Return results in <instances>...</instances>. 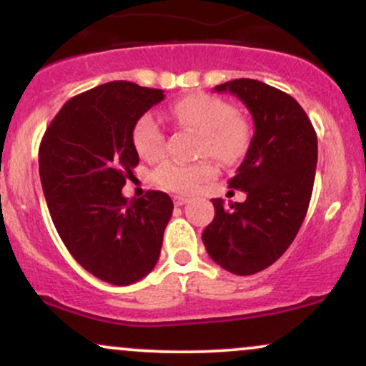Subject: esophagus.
<instances>
[{"label": "esophagus", "mask_w": 366, "mask_h": 366, "mask_svg": "<svg viewBox=\"0 0 366 366\" xmlns=\"http://www.w3.org/2000/svg\"><path fill=\"white\" fill-rule=\"evenodd\" d=\"M187 197H184V196H174V204L175 207H184V204L187 203Z\"/></svg>", "instance_id": "esophagus-1"}]
</instances>
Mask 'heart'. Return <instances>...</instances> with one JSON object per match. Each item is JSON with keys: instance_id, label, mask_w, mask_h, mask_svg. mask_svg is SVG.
<instances>
[{"instance_id": "obj_1", "label": "heart", "mask_w": 366, "mask_h": 366, "mask_svg": "<svg viewBox=\"0 0 366 366\" xmlns=\"http://www.w3.org/2000/svg\"><path fill=\"white\" fill-rule=\"evenodd\" d=\"M179 125L199 134V157H212L224 165L241 162L251 142L249 124L237 115L225 99L194 92L175 102L170 108ZM165 134L151 113H144L132 127V146L141 158L158 159L163 153ZM215 175V165L208 159L184 165L179 162H163L153 172V182L167 191L189 194Z\"/></svg>"}]
</instances>
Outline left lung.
<instances>
[{"instance_id":"obj_1","label":"left lung","mask_w":366,"mask_h":366,"mask_svg":"<svg viewBox=\"0 0 366 366\" xmlns=\"http://www.w3.org/2000/svg\"><path fill=\"white\" fill-rule=\"evenodd\" d=\"M249 110L254 134L229 187L244 203L213 201L215 218L203 230L209 258L236 275H253L275 263L292 244L312 199L318 144L301 104L268 84L236 79L215 87Z\"/></svg>"}]
</instances>
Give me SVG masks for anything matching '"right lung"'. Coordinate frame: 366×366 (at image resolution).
I'll return each instance as SVG.
<instances>
[{
	"mask_svg": "<svg viewBox=\"0 0 366 366\" xmlns=\"http://www.w3.org/2000/svg\"><path fill=\"white\" fill-rule=\"evenodd\" d=\"M163 98L162 89L134 82L102 84L63 104L39 146L41 184L58 236L77 263L113 285L153 270L174 209L165 192L122 194L139 163L134 124Z\"/></svg>",
	"mask_w": 366,
	"mask_h": 366,
	"instance_id": "1",
	"label": "right lung"
}]
</instances>
